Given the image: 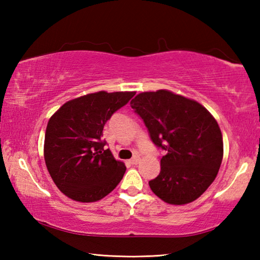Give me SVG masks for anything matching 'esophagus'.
Returning <instances> with one entry per match:
<instances>
[{
	"instance_id": "esophagus-1",
	"label": "esophagus",
	"mask_w": 260,
	"mask_h": 260,
	"mask_svg": "<svg viewBox=\"0 0 260 260\" xmlns=\"http://www.w3.org/2000/svg\"><path fill=\"white\" fill-rule=\"evenodd\" d=\"M139 161H140V157H139V156H135V157H133V158H132V159L129 160V162H131L132 165H136Z\"/></svg>"
}]
</instances>
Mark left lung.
Returning <instances> with one entry per match:
<instances>
[{"instance_id":"obj_1","label":"left lung","mask_w":260,"mask_h":260,"mask_svg":"<svg viewBox=\"0 0 260 260\" xmlns=\"http://www.w3.org/2000/svg\"><path fill=\"white\" fill-rule=\"evenodd\" d=\"M131 107L143 119L155 146L166 151L159 175L149 181L153 193L174 205L199 199L222 161L217 120L199 102L166 89L136 95Z\"/></svg>"}]
</instances>
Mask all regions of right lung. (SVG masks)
Wrapping results in <instances>:
<instances>
[{
	"label": "right lung",
	"mask_w": 260,
	"mask_h": 260,
	"mask_svg": "<svg viewBox=\"0 0 260 260\" xmlns=\"http://www.w3.org/2000/svg\"><path fill=\"white\" fill-rule=\"evenodd\" d=\"M134 91H98L69 101L52 114L45 136V160L51 179L70 199L82 203L102 200L126 171L104 149L103 128Z\"/></svg>",
	"instance_id": "right-lung-1"
}]
</instances>
